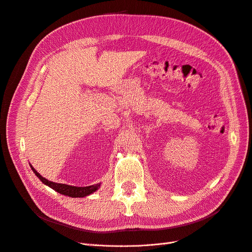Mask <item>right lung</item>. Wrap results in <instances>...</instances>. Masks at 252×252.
<instances>
[{"label":"right lung","instance_id":"right-lung-1","mask_svg":"<svg viewBox=\"0 0 252 252\" xmlns=\"http://www.w3.org/2000/svg\"><path fill=\"white\" fill-rule=\"evenodd\" d=\"M31 167L33 169V172L35 173V175L42 181V183L49 186L50 188L55 189L57 192L64 194V195H68L71 197H84V196H87L89 194L95 192V191L100 187V184H95V185L87 186V187H76V186H71V185L55 183V182H52V181L46 180L39 173H37V170L32 165H31Z\"/></svg>","mask_w":252,"mask_h":252}]
</instances>
